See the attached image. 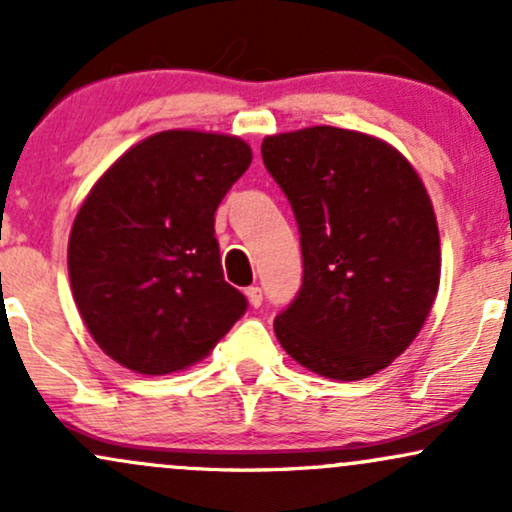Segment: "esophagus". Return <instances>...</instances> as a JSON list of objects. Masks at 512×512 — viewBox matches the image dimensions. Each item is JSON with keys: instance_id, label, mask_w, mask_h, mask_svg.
I'll return each mask as SVG.
<instances>
[{"instance_id": "1", "label": "esophagus", "mask_w": 512, "mask_h": 512, "mask_svg": "<svg viewBox=\"0 0 512 512\" xmlns=\"http://www.w3.org/2000/svg\"><path fill=\"white\" fill-rule=\"evenodd\" d=\"M245 296H248L252 308H260V305H262V289H260V286H250V289H245Z\"/></svg>"}]
</instances>
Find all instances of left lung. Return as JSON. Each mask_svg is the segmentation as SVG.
Masks as SVG:
<instances>
[{
    "instance_id": "1",
    "label": "left lung",
    "mask_w": 512,
    "mask_h": 512,
    "mask_svg": "<svg viewBox=\"0 0 512 512\" xmlns=\"http://www.w3.org/2000/svg\"><path fill=\"white\" fill-rule=\"evenodd\" d=\"M301 233L303 284L274 317L286 354L361 380L414 342L436 301L440 240L416 170L390 144L339 127L262 142Z\"/></svg>"
}]
</instances>
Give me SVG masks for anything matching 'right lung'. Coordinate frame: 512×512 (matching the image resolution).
Listing matches in <instances>:
<instances>
[{"label": "right lung", "mask_w": 512, "mask_h": 512, "mask_svg": "<svg viewBox=\"0 0 512 512\" xmlns=\"http://www.w3.org/2000/svg\"><path fill=\"white\" fill-rule=\"evenodd\" d=\"M250 163L238 137L170 129L117 158L86 197L69 279L88 332L117 363L175 373L248 310L223 279L214 214Z\"/></svg>", "instance_id": "obj_1"}]
</instances>
